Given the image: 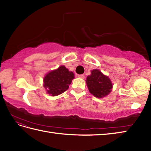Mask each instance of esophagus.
I'll return each instance as SVG.
<instances>
[{"instance_id": "esophagus-1", "label": "esophagus", "mask_w": 151, "mask_h": 151, "mask_svg": "<svg viewBox=\"0 0 151 151\" xmlns=\"http://www.w3.org/2000/svg\"><path fill=\"white\" fill-rule=\"evenodd\" d=\"M78 78H82L84 79L85 78V75H78Z\"/></svg>"}]
</instances>
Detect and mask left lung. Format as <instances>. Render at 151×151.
I'll return each instance as SVG.
<instances>
[{
	"instance_id": "8db88e82",
	"label": "left lung",
	"mask_w": 151,
	"mask_h": 151,
	"mask_svg": "<svg viewBox=\"0 0 151 151\" xmlns=\"http://www.w3.org/2000/svg\"><path fill=\"white\" fill-rule=\"evenodd\" d=\"M86 84L89 92L97 98L105 97L111 91L112 84L110 78L98 69L91 70V75L86 78Z\"/></svg>"
}]
</instances>
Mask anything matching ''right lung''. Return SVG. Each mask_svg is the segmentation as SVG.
<instances>
[{"label": "right lung", "mask_w": 151, "mask_h": 151, "mask_svg": "<svg viewBox=\"0 0 151 151\" xmlns=\"http://www.w3.org/2000/svg\"><path fill=\"white\" fill-rule=\"evenodd\" d=\"M74 78L73 72H69L65 66L49 73L44 78V87L49 95L56 96L65 91Z\"/></svg>", "instance_id": "right-lung-1"}]
</instances>
